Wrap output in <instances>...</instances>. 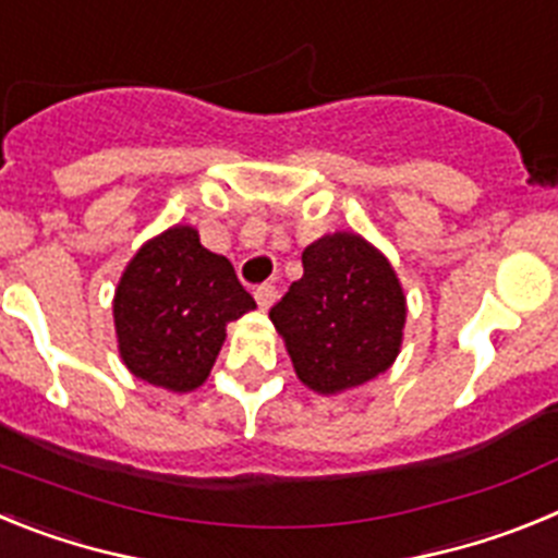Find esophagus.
Masks as SVG:
<instances>
[{"mask_svg": "<svg viewBox=\"0 0 558 558\" xmlns=\"http://www.w3.org/2000/svg\"><path fill=\"white\" fill-rule=\"evenodd\" d=\"M254 299H256V304H259V307L268 310L270 304L276 302V288H274V284H259V288L254 290Z\"/></svg>", "mask_w": 558, "mask_h": 558, "instance_id": "obj_1", "label": "esophagus"}]
</instances>
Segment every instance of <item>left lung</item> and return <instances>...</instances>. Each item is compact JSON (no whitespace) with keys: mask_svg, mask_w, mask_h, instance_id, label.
Listing matches in <instances>:
<instances>
[{"mask_svg":"<svg viewBox=\"0 0 558 558\" xmlns=\"http://www.w3.org/2000/svg\"><path fill=\"white\" fill-rule=\"evenodd\" d=\"M302 265V279L270 310L299 379L340 393L388 372L408 315L391 263L360 234L335 231L304 248Z\"/></svg>","mask_w":558,"mask_h":558,"instance_id":"obj_1","label":"left lung"}]
</instances>
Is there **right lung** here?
<instances>
[{"label":"right lung","mask_w":558,"mask_h":558,"mask_svg":"<svg viewBox=\"0 0 558 558\" xmlns=\"http://www.w3.org/2000/svg\"><path fill=\"white\" fill-rule=\"evenodd\" d=\"M254 307L229 259L204 248L192 226H172L133 254L117 284L120 357L133 377L186 393L209 377L226 324Z\"/></svg>","instance_id":"obj_1"}]
</instances>
